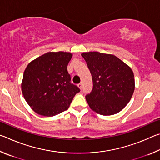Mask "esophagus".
<instances>
[{"label": "esophagus", "mask_w": 160, "mask_h": 160, "mask_svg": "<svg viewBox=\"0 0 160 160\" xmlns=\"http://www.w3.org/2000/svg\"><path fill=\"white\" fill-rule=\"evenodd\" d=\"M78 88H79L80 89H82V83H79L78 85Z\"/></svg>", "instance_id": "34e87169"}]
</instances>
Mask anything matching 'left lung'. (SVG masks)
<instances>
[{"label":"left lung","instance_id":"1","mask_svg":"<svg viewBox=\"0 0 160 160\" xmlns=\"http://www.w3.org/2000/svg\"><path fill=\"white\" fill-rule=\"evenodd\" d=\"M92 77L93 88L85 97L94 112L109 116L121 112L135 90L131 68L118 58L99 52L82 53Z\"/></svg>","mask_w":160,"mask_h":160}]
</instances>
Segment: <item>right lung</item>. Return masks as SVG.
I'll list each match as a JSON object with an SVG mask.
<instances>
[{
	"mask_svg": "<svg viewBox=\"0 0 160 160\" xmlns=\"http://www.w3.org/2000/svg\"><path fill=\"white\" fill-rule=\"evenodd\" d=\"M71 58L70 53L48 52L28 64L24 72L22 91L35 112L53 116L68 109L80 91L71 82L68 72Z\"/></svg>",
	"mask_w": 160,
	"mask_h": 160,
	"instance_id": "1",
	"label": "right lung"
}]
</instances>
